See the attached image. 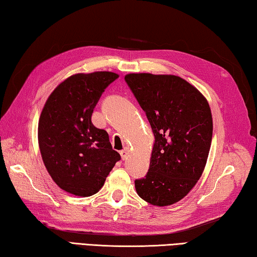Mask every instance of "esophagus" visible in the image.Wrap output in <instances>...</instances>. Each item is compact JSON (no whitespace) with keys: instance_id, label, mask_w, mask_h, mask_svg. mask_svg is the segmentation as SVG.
<instances>
[{"instance_id":"obj_1","label":"esophagus","mask_w":257,"mask_h":257,"mask_svg":"<svg viewBox=\"0 0 257 257\" xmlns=\"http://www.w3.org/2000/svg\"><path fill=\"white\" fill-rule=\"evenodd\" d=\"M127 152H128V150L126 149V148H125V149L121 150V151H119V154H120L121 159H123V160H125V159H126V157H127Z\"/></svg>"}]
</instances>
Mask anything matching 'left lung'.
Segmentation results:
<instances>
[{"label":"left lung","mask_w":257,"mask_h":257,"mask_svg":"<svg viewBox=\"0 0 257 257\" xmlns=\"http://www.w3.org/2000/svg\"><path fill=\"white\" fill-rule=\"evenodd\" d=\"M125 81L155 136L149 172L136 181L137 193L152 205H172L190 193L206 165L213 131L209 102L177 75L130 73Z\"/></svg>","instance_id":"left-lung-1"}]
</instances>
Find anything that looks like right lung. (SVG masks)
Listing matches in <instances>:
<instances>
[{"label": "right lung", "instance_id": "add662e5", "mask_svg": "<svg viewBox=\"0 0 257 257\" xmlns=\"http://www.w3.org/2000/svg\"><path fill=\"white\" fill-rule=\"evenodd\" d=\"M117 78L108 71L73 74L45 102L38 121L39 150L53 181L70 194H96L120 159L108 133L91 121L101 93Z\"/></svg>", "mask_w": 257, "mask_h": 257}]
</instances>
